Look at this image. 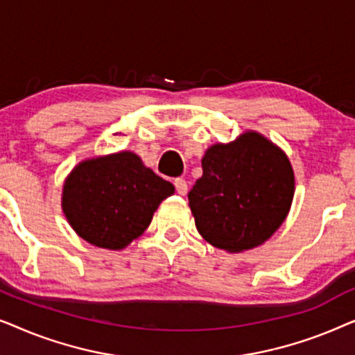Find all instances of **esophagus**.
Masks as SVG:
<instances>
[{
    "label": "esophagus",
    "instance_id": "1",
    "mask_svg": "<svg viewBox=\"0 0 355 355\" xmlns=\"http://www.w3.org/2000/svg\"><path fill=\"white\" fill-rule=\"evenodd\" d=\"M174 187H176V192L179 196H186L187 193V182L184 179H174Z\"/></svg>",
    "mask_w": 355,
    "mask_h": 355
}]
</instances>
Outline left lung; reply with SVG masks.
I'll return each mask as SVG.
<instances>
[{
    "mask_svg": "<svg viewBox=\"0 0 355 355\" xmlns=\"http://www.w3.org/2000/svg\"><path fill=\"white\" fill-rule=\"evenodd\" d=\"M203 174L189 192L197 231L227 252L268 241L288 216L294 171L279 147L254 130L215 144L202 158Z\"/></svg>",
    "mask_w": 355,
    "mask_h": 355,
    "instance_id": "obj_1",
    "label": "left lung"
}]
</instances>
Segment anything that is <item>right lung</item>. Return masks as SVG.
Returning <instances> with one entry per match:
<instances>
[{
	"instance_id": "1",
	"label": "right lung",
	"mask_w": 355,
	"mask_h": 355,
	"mask_svg": "<svg viewBox=\"0 0 355 355\" xmlns=\"http://www.w3.org/2000/svg\"><path fill=\"white\" fill-rule=\"evenodd\" d=\"M174 193L132 152L80 162L66 178L61 207L72 230L101 249L121 250L144 234L159 203Z\"/></svg>"
}]
</instances>
